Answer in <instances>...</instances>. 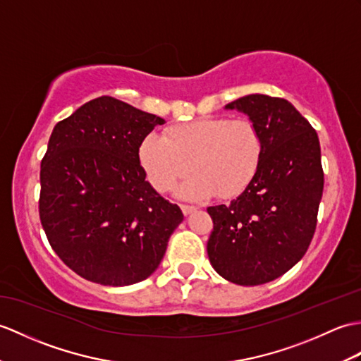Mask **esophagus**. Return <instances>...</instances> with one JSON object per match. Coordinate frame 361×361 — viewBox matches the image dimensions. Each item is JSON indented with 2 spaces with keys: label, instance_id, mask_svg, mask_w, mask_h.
I'll return each instance as SVG.
<instances>
[{
  "label": "esophagus",
  "instance_id": "1",
  "mask_svg": "<svg viewBox=\"0 0 361 361\" xmlns=\"http://www.w3.org/2000/svg\"><path fill=\"white\" fill-rule=\"evenodd\" d=\"M181 211L184 215H190L192 212L197 211L195 206H189V204H181Z\"/></svg>",
  "mask_w": 361,
  "mask_h": 361
}]
</instances>
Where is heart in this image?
<instances>
[{"label": "heart", "mask_w": 361, "mask_h": 361, "mask_svg": "<svg viewBox=\"0 0 361 361\" xmlns=\"http://www.w3.org/2000/svg\"><path fill=\"white\" fill-rule=\"evenodd\" d=\"M262 157L258 126L226 116L181 124L167 135L150 132L140 146V163L157 190H171L190 167L197 172L180 188L189 200L240 195L255 178Z\"/></svg>", "instance_id": "b5f03b06"}]
</instances>
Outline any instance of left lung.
I'll return each mask as SVG.
<instances>
[{
	"mask_svg": "<svg viewBox=\"0 0 361 361\" xmlns=\"http://www.w3.org/2000/svg\"><path fill=\"white\" fill-rule=\"evenodd\" d=\"M254 121L263 157L252 183L231 204L207 207L214 231L207 255L223 279L269 283L295 266L311 245L323 195L317 132L283 98L252 94L226 104Z\"/></svg>",
	"mask_w": 361,
	"mask_h": 361,
	"instance_id": "8db88e82",
	"label": "left lung"
}]
</instances>
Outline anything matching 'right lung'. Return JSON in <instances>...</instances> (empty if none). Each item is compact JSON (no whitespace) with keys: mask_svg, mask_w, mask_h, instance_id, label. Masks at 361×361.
Masks as SVG:
<instances>
[{"mask_svg":"<svg viewBox=\"0 0 361 361\" xmlns=\"http://www.w3.org/2000/svg\"><path fill=\"white\" fill-rule=\"evenodd\" d=\"M164 120L112 97L56 123L39 172V220L55 254L103 286L146 280L183 221L146 181L140 146Z\"/></svg>","mask_w":361,"mask_h":361,"instance_id":"obj_1","label":"right lung"}]
</instances>
